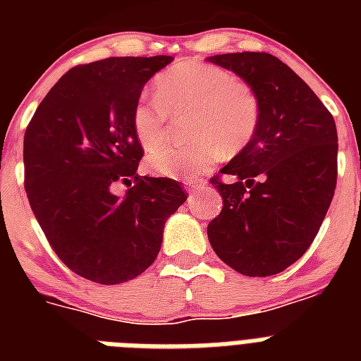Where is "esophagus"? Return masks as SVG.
<instances>
[{
    "label": "esophagus",
    "mask_w": 361,
    "mask_h": 361,
    "mask_svg": "<svg viewBox=\"0 0 361 361\" xmlns=\"http://www.w3.org/2000/svg\"><path fill=\"white\" fill-rule=\"evenodd\" d=\"M184 184H186L188 190H190V191H197V190H202V188L206 186L208 183H206V180H197V178H195V180H186Z\"/></svg>",
    "instance_id": "obj_1"
}]
</instances>
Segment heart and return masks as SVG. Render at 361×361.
<instances>
[{
  "label": "heart",
  "mask_w": 361,
  "mask_h": 361,
  "mask_svg": "<svg viewBox=\"0 0 361 361\" xmlns=\"http://www.w3.org/2000/svg\"><path fill=\"white\" fill-rule=\"evenodd\" d=\"M155 99L137 101L132 128L145 149L165 138L168 113L191 111L188 131L196 141L161 147L148 155L153 173L190 178L204 173L224 153L235 155L250 145L260 123V103L247 82L202 61H183L155 79Z\"/></svg>",
  "instance_id": "1"
}]
</instances>
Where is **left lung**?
<instances>
[{
	"label": "left lung",
	"mask_w": 361,
	"mask_h": 361,
	"mask_svg": "<svg viewBox=\"0 0 361 361\" xmlns=\"http://www.w3.org/2000/svg\"><path fill=\"white\" fill-rule=\"evenodd\" d=\"M255 90L260 123L251 142L212 184L222 212L208 224L216 257L245 276L276 275L307 251L336 188L338 135L331 111L279 57L237 52L208 57Z\"/></svg>",
	"instance_id": "1"
}]
</instances>
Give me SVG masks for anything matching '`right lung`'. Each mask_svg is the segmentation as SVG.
I'll return each mask as SVG.
<instances>
[{
    "label": "right lung",
    "mask_w": 361,
    "mask_h": 361,
    "mask_svg": "<svg viewBox=\"0 0 361 361\" xmlns=\"http://www.w3.org/2000/svg\"><path fill=\"white\" fill-rule=\"evenodd\" d=\"M171 56L108 57L68 70L44 95L23 142L25 190L52 250L75 275L116 286L157 258L166 220L188 199L173 178L139 177L132 111ZM136 178L124 197L111 188Z\"/></svg>",
    "instance_id": "add662e5"
}]
</instances>
